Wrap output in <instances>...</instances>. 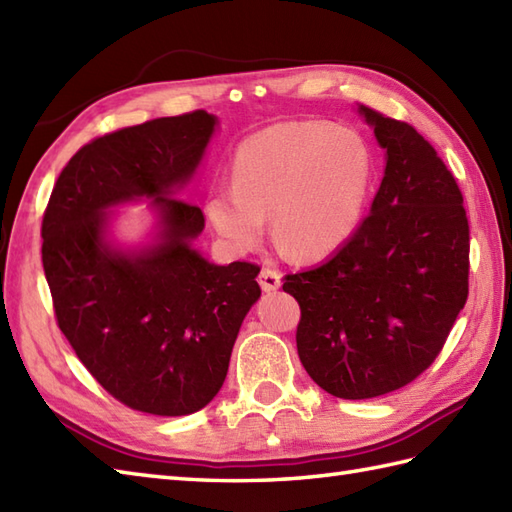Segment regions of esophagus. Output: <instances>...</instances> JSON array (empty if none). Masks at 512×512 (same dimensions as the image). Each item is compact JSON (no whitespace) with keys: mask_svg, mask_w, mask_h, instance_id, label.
<instances>
[{"mask_svg":"<svg viewBox=\"0 0 512 512\" xmlns=\"http://www.w3.org/2000/svg\"><path fill=\"white\" fill-rule=\"evenodd\" d=\"M281 284V275L279 270L275 268H268L264 266L262 270H259V286H262L264 292H270V290H277Z\"/></svg>","mask_w":512,"mask_h":512,"instance_id":"34e87169","label":"esophagus"}]
</instances>
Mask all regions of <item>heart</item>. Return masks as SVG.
I'll return each instance as SVG.
<instances>
[{
    "label": "heart",
    "mask_w": 512,
    "mask_h": 512,
    "mask_svg": "<svg viewBox=\"0 0 512 512\" xmlns=\"http://www.w3.org/2000/svg\"><path fill=\"white\" fill-rule=\"evenodd\" d=\"M372 180V151L352 129L279 123L239 143L233 180L206 195V217L228 246L253 250L270 215L281 246L319 259L354 235Z\"/></svg>",
    "instance_id": "b5f03b06"
}]
</instances>
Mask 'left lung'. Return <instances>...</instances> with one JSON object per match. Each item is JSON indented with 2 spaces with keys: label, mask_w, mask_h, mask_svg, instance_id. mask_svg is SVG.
Returning a JSON list of instances; mask_svg holds the SVG:
<instances>
[{
  "label": "left lung",
  "mask_w": 512,
  "mask_h": 512,
  "mask_svg": "<svg viewBox=\"0 0 512 512\" xmlns=\"http://www.w3.org/2000/svg\"><path fill=\"white\" fill-rule=\"evenodd\" d=\"M358 110L387 149L372 213L328 262L284 277L301 308V365L345 400L389 394L436 361L471 268L464 198L438 151L413 125Z\"/></svg>",
  "instance_id": "8db88e82"
}]
</instances>
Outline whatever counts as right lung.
<instances>
[{
	"label": "right lung",
	"instance_id": "1",
	"mask_svg": "<svg viewBox=\"0 0 512 512\" xmlns=\"http://www.w3.org/2000/svg\"><path fill=\"white\" fill-rule=\"evenodd\" d=\"M204 110L154 118L83 145L63 167L41 222L54 317L107 394L151 416H187L220 391L259 266L209 264L189 242L204 213L176 195L213 134ZM156 197L163 242L138 256L102 239L107 205Z\"/></svg>",
	"mask_w": 512,
	"mask_h": 512
}]
</instances>
